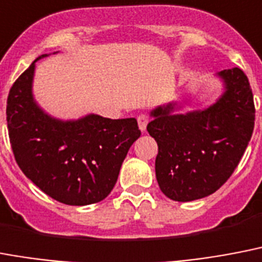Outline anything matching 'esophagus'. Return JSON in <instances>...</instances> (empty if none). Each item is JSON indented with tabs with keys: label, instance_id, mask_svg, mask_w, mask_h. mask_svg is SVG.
Here are the masks:
<instances>
[{
	"label": "esophagus",
	"instance_id": "1",
	"mask_svg": "<svg viewBox=\"0 0 262 262\" xmlns=\"http://www.w3.org/2000/svg\"><path fill=\"white\" fill-rule=\"evenodd\" d=\"M148 124V116L144 114H141L138 116V125H139V129H141L142 133L146 131V127Z\"/></svg>",
	"mask_w": 262,
	"mask_h": 262
}]
</instances>
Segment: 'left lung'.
<instances>
[{
	"mask_svg": "<svg viewBox=\"0 0 262 262\" xmlns=\"http://www.w3.org/2000/svg\"><path fill=\"white\" fill-rule=\"evenodd\" d=\"M225 93L203 111L171 114L174 102L151 111L147 131L158 144L156 176L161 190L176 202L214 193L233 174L254 128V101L239 68L217 73Z\"/></svg>",
	"mask_w": 262,
	"mask_h": 262,
	"instance_id": "obj_1",
	"label": "left lung"
}]
</instances>
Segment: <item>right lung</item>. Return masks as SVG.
Wrapping results in <instances>:
<instances>
[{
  "mask_svg": "<svg viewBox=\"0 0 262 262\" xmlns=\"http://www.w3.org/2000/svg\"><path fill=\"white\" fill-rule=\"evenodd\" d=\"M10 88L8 131L16 162L50 198L69 206L101 202L114 189L134 142L141 137L137 119L88 115L58 120L43 112L32 96L36 60Z\"/></svg>",
  "mask_w": 262,
  "mask_h": 262,
  "instance_id": "right-lung-1",
  "label": "right lung"
}]
</instances>
